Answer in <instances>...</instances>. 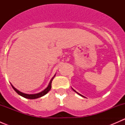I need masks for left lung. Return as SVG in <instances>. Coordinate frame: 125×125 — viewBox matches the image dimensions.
<instances>
[{
	"label": "left lung",
	"instance_id": "8db88e82",
	"mask_svg": "<svg viewBox=\"0 0 125 125\" xmlns=\"http://www.w3.org/2000/svg\"><path fill=\"white\" fill-rule=\"evenodd\" d=\"M73 91H75V93H77V94H79V95H81V96L83 97V95H81V94H79V93H77V92H76V91H75V90H74V89H73Z\"/></svg>",
	"mask_w": 125,
	"mask_h": 125
}]
</instances>
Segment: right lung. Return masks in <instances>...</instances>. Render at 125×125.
I'll list each match as a JSON object with an SVG mask.
<instances>
[{"mask_svg": "<svg viewBox=\"0 0 125 125\" xmlns=\"http://www.w3.org/2000/svg\"><path fill=\"white\" fill-rule=\"evenodd\" d=\"M54 76L51 79V81H50V83H49V85L48 86L47 88H46V89H45L44 91H43L40 92V93H38V94H24V93H22V92L19 91L17 90V89H16V88H14L13 86H12V85H11V86H12V88H13L14 89L15 91L16 92V93H17V94H19V95H21V96L23 97L26 98V99H37V98H39V97H41L43 96V95H45V94H47L48 93L49 91H50V89H51V83H52V80H53V79L54 78Z\"/></svg>", "mask_w": 125, "mask_h": 125, "instance_id": "1", "label": "right lung"}]
</instances>
